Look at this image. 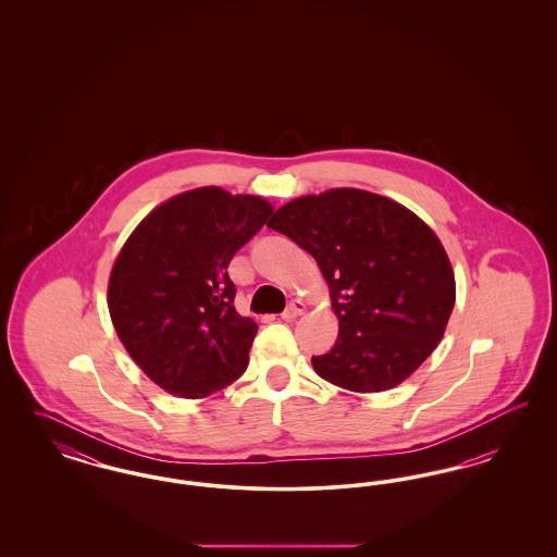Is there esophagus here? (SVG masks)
<instances>
[{
  "instance_id": "esophagus-1",
  "label": "esophagus",
  "mask_w": 557,
  "mask_h": 557,
  "mask_svg": "<svg viewBox=\"0 0 557 557\" xmlns=\"http://www.w3.org/2000/svg\"><path fill=\"white\" fill-rule=\"evenodd\" d=\"M307 311V307H305V302L302 300H292L290 305L286 307V311L282 313V318L284 319H296L298 315H302Z\"/></svg>"
}]
</instances>
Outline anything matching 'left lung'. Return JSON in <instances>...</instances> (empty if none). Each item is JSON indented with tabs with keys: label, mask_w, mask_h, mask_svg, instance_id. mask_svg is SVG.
Returning a JSON list of instances; mask_svg holds the SVG:
<instances>
[{
	"label": "left lung",
	"mask_w": 557,
	"mask_h": 557,
	"mask_svg": "<svg viewBox=\"0 0 557 557\" xmlns=\"http://www.w3.org/2000/svg\"><path fill=\"white\" fill-rule=\"evenodd\" d=\"M294 239L327 282L338 341L313 357L319 377L352 393L405 382L443 341L455 275L416 212L357 187L294 198L267 223Z\"/></svg>",
	"instance_id": "obj_1"
}]
</instances>
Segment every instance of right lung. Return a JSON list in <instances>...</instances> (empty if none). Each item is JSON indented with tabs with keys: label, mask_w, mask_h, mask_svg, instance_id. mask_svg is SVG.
<instances>
[{
	"label": "right lung",
	"mask_w": 557,
	"mask_h": 557,
	"mask_svg": "<svg viewBox=\"0 0 557 557\" xmlns=\"http://www.w3.org/2000/svg\"><path fill=\"white\" fill-rule=\"evenodd\" d=\"M271 212L261 196L196 187L148 212L123 244L108 311L125 350L162 391L209 397L246 371L259 327L236 311L227 267Z\"/></svg>",
	"instance_id": "right-lung-1"
}]
</instances>
